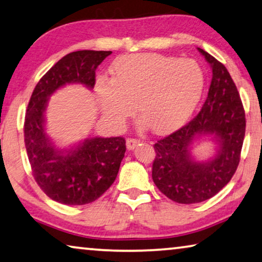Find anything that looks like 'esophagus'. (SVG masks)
<instances>
[{"label": "esophagus", "mask_w": 262, "mask_h": 262, "mask_svg": "<svg viewBox=\"0 0 262 262\" xmlns=\"http://www.w3.org/2000/svg\"><path fill=\"white\" fill-rule=\"evenodd\" d=\"M140 143V140L138 139H133V138H128L127 141H126V144H127V148L128 149H134V148L138 146V144Z\"/></svg>", "instance_id": "obj_1"}]
</instances>
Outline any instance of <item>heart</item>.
<instances>
[{
    "label": "heart",
    "mask_w": 262,
    "mask_h": 262,
    "mask_svg": "<svg viewBox=\"0 0 262 262\" xmlns=\"http://www.w3.org/2000/svg\"><path fill=\"white\" fill-rule=\"evenodd\" d=\"M112 80L100 77L95 93L101 111L121 123L135 107L150 129L163 132L192 114L205 87V74L192 58L133 54L113 63Z\"/></svg>",
    "instance_id": "b5f03b06"
}]
</instances>
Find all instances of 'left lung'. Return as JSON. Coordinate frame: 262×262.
Here are the masks:
<instances>
[{"label": "left lung", "instance_id": "left-lung-1", "mask_svg": "<svg viewBox=\"0 0 262 262\" xmlns=\"http://www.w3.org/2000/svg\"><path fill=\"white\" fill-rule=\"evenodd\" d=\"M198 49L212 67L208 95L193 120L154 144L151 169L160 192L185 205L208 200L231 181L240 162L246 130L243 102L227 68ZM206 135L217 142V154L208 162H195L190 155L192 141Z\"/></svg>", "mask_w": 262, "mask_h": 262}]
</instances>
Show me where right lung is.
<instances>
[{"instance_id":"1","label":"right lung","mask_w":262,"mask_h":262,"mask_svg":"<svg viewBox=\"0 0 262 262\" xmlns=\"http://www.w3.org/2000/svg\"><path fill=\"white\" fill-rule=\"evenodd\" d=\"M112 52L79 50L61 58L35 87L25 119V143L35 181L52 200L68 206L91 204L113 185L126 153V140L88 138L69 149H58L48 138L45 113L49 97L69 83L89 89L95 70Z\"/></svg>"}]
</instances>
